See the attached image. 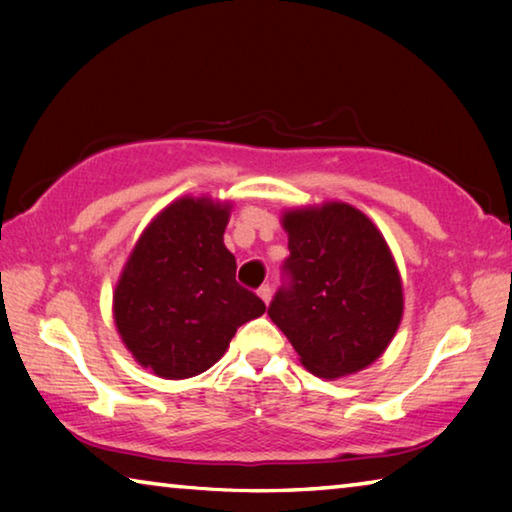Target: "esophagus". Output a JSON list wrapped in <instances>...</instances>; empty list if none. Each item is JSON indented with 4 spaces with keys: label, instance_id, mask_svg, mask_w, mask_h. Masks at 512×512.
Returning <instances> with one entry per match:
<instances>
[{
    "label": "esophagus",
    "instance_id": "34e87169",
    "mask_svg": "<svg viewBox=\"0 0 512 512\" xmlns=\"http://www.w3.org/2000/svg\"><path fill=\"white\" fill-rule=\"evenodd\" d=\"M259 298H262L264 302H266V305H268V302H271V296H273V289H271V284H262V287H259Z\"/></svg>",
    "mask_w": 512,
    "mask_h": 512
}]
</instances>
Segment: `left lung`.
Listing matches in <instances>:
<instances>
[{"label":"left lung","instance_id":"obj_1","mask_svg":"<svg viewBox=\"0 0 512 512\" xmlns=\"http://www.w3.org/2000/svg\"><path fill=\"white\" fill-rule=\"evenodd\" d=\"M291 255L268 316L316 377L352 375L381 357L402 320L397 266L366 214L327 203L284 214Z\"/></svg>","mask_w":512,"mask_h":512}]
</instances>
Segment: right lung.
I'll return each instance as SVG.
<instances>
[{"label":"right lung","mask_w":512,"mask_h":512,"mask_svg":"<svg viewBox=\"0 0 512 512\" xmlns=\"http://www.w3.org/2000/svg\"><path fill=\"white\" fill-rule=\"evenodd\" d=\"M228 205L180 198L155 216L115 289L121 341L144 368L167 379L201 375L223 357L237 327L266 305L235 280L223 246Z\"/></svg>","instance_id":"add662e5"}]
</instances>
